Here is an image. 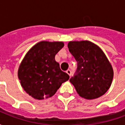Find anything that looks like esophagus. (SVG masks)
Masks as SVG:
<instances>
[{
	"instance_id": "esophagus-1",
	"label": "esophagus",
	"mask_w": 125,
	"mask_h": 125,
	"mask_svg": "<svg viewBox=\"0 0 125 125\" xmlns=\"http://www.w3.org/2000/svg\"><path fill=\"white\" fill-rule=\"evenodd\" d=\"M66 73H68L70 76H71V75H72V72H71V71L70 70H68L66 71Z\"/></svg>"
}]
</instances>
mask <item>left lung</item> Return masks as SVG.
Listing matches in <instances>:
<instances>
[{"instance_id": "left-lung-1", "label": "left lung", "mask_w": 125, "mask_h": 125, "mask_svg": "<svg viewBox=\"0 0 125 125\" xmlns=\"http://www.w3.org/2000/svg\"><path fill=\"white\" fill-rule=\"evenodd\" d=\"M68 47L78 65L70 79L78 94L88 100L104 94L112 84L114 72L102 49L89 41H70Z\"/></svg>"}]
</instances>
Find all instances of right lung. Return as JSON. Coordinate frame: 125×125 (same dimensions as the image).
Wrapping results in <instances>:
<instances>
[{"instance_id": "right-lung-1", "label": "right lung", "mask_w": 125, "mask_h": 125, "mask_svg": "<svg viewBox=\"0 0 125 125\" xmlns=\"http://www.w3.org/2000/svg\"><path fill=\"white\" fill-rule=\"evenodd\" d=\"M63 45L61 41L39 42L27 53L21 63L18 77L21 86L34 98L52 97L62 84L70 78L55 60Z\"/></svg>"}]
</instances>
